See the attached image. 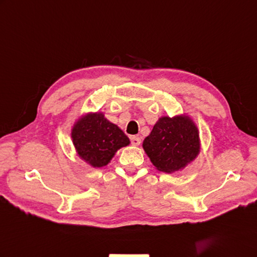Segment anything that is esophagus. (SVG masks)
<instances>
[{
  "instance_id": "esophagus-1",
  "label": "esophagus",
  "mask_w": 257,
  "mask_h": 257,
  "mask_svg": "<svg viewBox=\"0 0 257 257\" xmlns=\"http://www.w3.org/2000/svg\"><path fill=\"white\" fill-rule=\"evenodd\" d=\"M130 141H131V144H133V146H140V143H141V139L137 136L131 137Z\"/></svg>"
}]
</instances>
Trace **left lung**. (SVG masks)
I'll use <instances>...</instances> for the list:
<instances>
[{"mask_svg": "<svg viewBox=\"0 0 257 257\" xmlns=\"http://www.w3.org/2000/svg\"><path fill=\"white\" fill-rule=\"evenodd\" d=\"M143 149L157 169L174 173L199 154V133L187 116L162 117L144 139Z\"/></svg>", "mask_w": 257, "mask_h": 257, "instance_id": "1", "label": "left lung"}]
</instances>
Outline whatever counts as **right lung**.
Segmentation results:
<instances>
[{"label":"right lung","mask_w":257,"mask_h":257,"mask_svg":"<svg viewBox=\"0 0 257 257\" xmlns=\"http://www.w3.org/2000/svg\"><path fill=\"white\" fill-rule=\"evenodd\" d=\"M79 156L93 167L107 165L116 151L129 144L128 137L103 114H90L78 120L71 133Z\"/></svg>","instance_id":"add662e5"}]
</instances>
